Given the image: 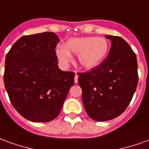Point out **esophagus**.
Returning a JSON list of instances; mask_svg holds the SVG:
<instances>
[{
  "label": "esophagus",
  "mask_w": 149,
  "mask_h": 149,
  "mask_svg": "<svg viewBox=\"0 0 149 149\" xmlns=\"http://www.w3.org/2000/svg\"><path fill=\"white\" fill-rule=\"evenodd\" d=\"M74 73H75V76H74V83L77 84V83H78V78H79V75L77 74L76 71H74Z\"/></svg>",
  "instance_id": "1"
}]
</instances>
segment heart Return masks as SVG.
Returning <instances> with one entry per match:
<instances>
[{
	"instance_id": "obj_1",
	"label": "heart",
	"mask_w": 149,
	"mask_h": 149,
	"mask_svg": "<svg viewBox=\"0 0 149 149\" xmlns=\"http://www.w3.org/2000/svg\"><path fill=\"white\" fill-rule=\"evenodd\" d=\"M109 49V42L103 37L71 38L65 46L60 45L56 48V56L62 65L72 61L70 52L78 55L79 64L86 69H92L100 64L104 59Z\"/></svg>"
}]
</instances>
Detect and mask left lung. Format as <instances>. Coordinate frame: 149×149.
Wrapping results in <instances>:
<instances>
[{"mask_svg": "<svg viewBox=\"0 0 149 149\" xmlns=\"http://www.w3.org/2000/svg\"><path fill=\"white\" fill-rule=\"evenodd\" d=\"M111 48L104 61L89 71L78 73L83 104L88 115L104 122L121 115L138 84L136 55L123 38L105 36Z\"/></svg>", "mask_w": 149, "mask_h": 149, "instance_id": "1", "label": "left lung"}]
</instances>
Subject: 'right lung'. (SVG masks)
I'll list each match as a JSON object with an SVG mask.
<instances>
[{
  "mask_svg": "<svg viewBox=\"0 0 149 149\" xmlns=\"http://www.w3.org/2000/svg\"><path fill=\"white\" fill-rule=\"evenodd\" d=\"M53 32L24 36L7 53L4 83L10 102L26 119L47 123L59 115L74 73L57 65Z\"/></svg>",
  "mask_w": 149,
  "mask_h": 149,
  "instance_id": "obj_1",
  "label": "right lung"
}]
</instances>
